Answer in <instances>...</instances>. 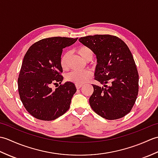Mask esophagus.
Segmentation results:
<instances>
[{
	"instance_id": "34e87169",
	"label": "esophagus",
	"mask_w": 158,
	"mask_h": 158,
	"mask_svg": "<svg viewBox=\"0 0 158 158\" xmlns=\"http://www.w3.org/2000/svg\"><path fill=\"white\" fill-rule=\"evenodd\" d=\"M75 85H76V88H77V89H79V88H81V87L83 86V85H79V84H76Z\"/></svg>"
}]
</instances>
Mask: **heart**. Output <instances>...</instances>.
<instances>
[{"label":"heart","mask_w":158,"mask_h":158,"mask_svg":"<svg viewBox=\"0 0 158 158\" xmlns=\"http://www.w3.org/2000/svg\"><path fill=\"white\" fill-rule=\"evenodd\" d=\"M77 52L81 56V58L86 62L92 60L94 57V52L89 47L82 45L77 49ZM70 57V52H64L60 58V63L63 69H67L69 66V59ZM92 77V73L89 70L84 71H73L68 74L66 76L67 81L72 82L75 84L81 85L89 80Z\"/></svg>","instance_id":"obj_1"}]
</instances>
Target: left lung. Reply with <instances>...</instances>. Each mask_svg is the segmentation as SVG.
Here are the masks:
<instances>
[{
    "label": "left lung",
    "mask_w": 158,
    "mask_h": 158,
    "mask_svg": "<svg viewBox=\"0 0 158 158\" xmlns=\"http://www.w3.org/2000/svg\"><path fill=\"white\" fill-rule=\"evenodd\" d=\"M96 56L94 79L89 102L94 111L106 119L122 118L135 105L139 92V74L132 53L122 39L109 35L79 39Z\"/></svg>",
    "instance_id": "obj_1"
}]
</instances>
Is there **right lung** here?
<instances>
[{
  "mask_svg": "<svg viewBox=\"0 0 158 158\" xmlns=\"http://www.w3.org/2000/svg\"><path fill=\"white\" fill-rule=\"evenodd\" d=\"M78 38L56 36L40 40L26 52L18 78V92L25 109L35 118L54 120L69 109L77 91L73 83L66 81L55 90L52 84L61 83L62 49Z\"/></svg>",
  "mask_w": 158,
  "mask_h": 158,
  "instance_id": "1",
  "label": "right lung"
}]
</instances>
